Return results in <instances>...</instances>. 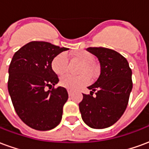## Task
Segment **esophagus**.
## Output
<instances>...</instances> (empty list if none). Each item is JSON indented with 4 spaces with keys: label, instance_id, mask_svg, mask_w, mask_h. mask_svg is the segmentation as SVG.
<instances>
[{
    "label": "esophagus",
    "instance_id": "34e87169",
    "mask_svg": "<svg viewBox=\"0 0 149 149\" xmlns=\"http://www.w3.org/2000/svg\"><path fill=\"white\" fill-rule=\"evenodd\" d=\"M68 96H72V91L68 90Z\"/></svg>",
    "mask_w": 149,
    "mask_h": 149
}]
</instances>
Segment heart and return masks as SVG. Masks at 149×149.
Instances as JSON below:
<instances>
[{
  "instance_id": "1",
  "label": "heart",
  "mask_w": 149,
  "mask_h": 149,
  "mask_svg": "<svg viewBox=\"0 0 149 149\" xmlns=\"http://www.w3.org/2000/svg\"><path fill=\"white\" fill-rule=\"evenodd\" d=\"M72 57L74 60L80 62L81 65L79 68L78 72L80 76H71L65 75L61 78L60 83L63 87L68 89L75 90L78 89L89 82V79L85 74L90 78H94L96 76V70L93 67V56L87 51H79L73 53ZM68 58L65 52H61L56 55L52 60L51 67L53 72L57 75H63L67 70Z\"/></svg>"
}]
</instances>
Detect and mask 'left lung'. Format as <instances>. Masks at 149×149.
<instances>
[{
  "instance_id": "8db88e82",
  "label": "left lung",
  "mask_w": 149,
  "mask_h": 149,
  "mask_svg": "<svg viewBox=\"0 0 149 149\" xmlns=\"http://www.w3.org/2000/svg\"><path fill=\"white\" fill-rule=\"evenodd\" d=\"M87 51L99 60L100 74L88 87L90 95L83 94L79 109L86 125L101 129L112 126L125 112L132 88V70L126 58L112 49L89 47Z\"/></svg>"
}]
</instances>
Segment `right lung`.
Segmentation results:
<instances>
[{
    "label": "right lung",
    "instance_id": "right-lung-1",
    "mask_svg": "<svg viewBox=\"0 0 149 149\" xmlns=\"http://www.w3.org/2000/svg\"><path fill=\"white\" fill-rule=\"evenodd\" d=\"M68 49L45 41H31L13 56L8 68V93L18 116L33 129L50 130L61 120L68 95L65 88L53 87L59 79L51 62ZM47 87L49 91H46Z\"/></svg>",
    "mask_w": 149,
    "mask_h": 149
}]
</instances>
